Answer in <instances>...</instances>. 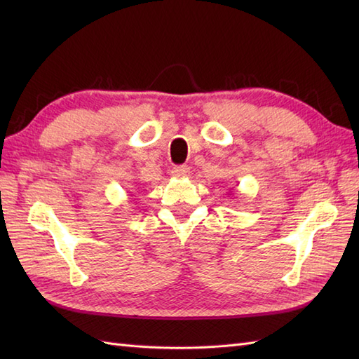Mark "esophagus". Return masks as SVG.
Listing matches in <instances>:
<instances>
[{"label":"esophagus","instance_id":"obj_1","mask_svg":"<svg viewBox=\"0 0 359 359\" xmlns=\"http://www.w3.org/2000/svg\"><path fill=\"white\" fill-rule=\"evenodd\" d=\"M188 174H189V168L187 165H179L172 168V175H175V177H187Z\"/></svg>","mask_w":359,"mask_h":359}]
</instances>
